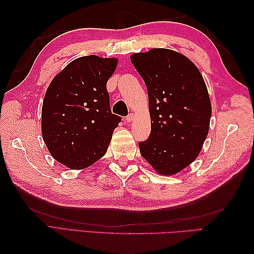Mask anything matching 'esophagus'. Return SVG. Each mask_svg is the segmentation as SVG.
<instances>
[{"mask_svg": "<svg viewBox=\"0 0 254 254\" xmlns=\"http://www.w3.org/2000/svg\"><path fill=\"white\" fill-rule=\"evenodd\" d=\"M134 120V115L133 113H130V115L126 117V121L127 122H132Z\"/></svg>", "mask_w": 254, "mask_h": 254, "instance_id": "obj_1", "label": "esophagus"}]
</instances>
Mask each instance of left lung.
Returning <instances> with one entry per match:
<instances>
[{
    "label": "left lung",
    "mask_w": 254,
    "mask_h": 254,
    "mask_svg": "<svg viewBox=\"0 0 254 254\" xmlns=\"http://www.w3.org/2000/svg\"><path fill=\"white\" fill-rule=\"evenodd\" d=\"M131 62L146 85L152 120L139 152L158 174H178L195 160L208 134L212 106L202 74L164 48L134 53Z\"/></svg>",
    "instance_id": "left-lung-1"
}]
</instances>
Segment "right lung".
<instances>
[{"instance_id":"obj_1","label":"right lung","mask_w":254,"mask_h":254,"mask_svg":"<svg viewBox=\"0 0 254 254\" xmlns=\"http://www.w3.org/2000/svg\"><path fill=\"white\" fill-rule=\"evenodd\" d=\"M117 64L116 58L75 59L46 91L42 137L52 157L69 169H85L100 159L121 121L111 113L107 91Z\"/></svg>"}]
</instances>
